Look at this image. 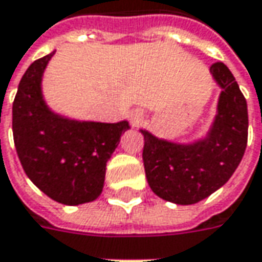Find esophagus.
<instances>
[{
    "label": "esophagus",
    "instance_id": "esophagus-1",
    "mask_svg": "<svg viewBox=\"0 0 262 262\" xmlns=\"http://www.w3.org/2000/svg\"><path fill=\"white\" fill-rule=\"evenodd\" d=\"M129 118H131L133 124L137 125V124H140V122L143 121V118H144V112H143L141 109H134V111H131Z\"/></svg>",
    "mask_w": 262,
    "mask_h": 262
}]
</instances>
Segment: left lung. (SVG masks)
Returning a JSON list of instances; mask_svg holds the SVG:
<instances>
[{
  "label": "left lung",
  "instance_id": "8db88e82",
  "mask_svg": "<svg viewBox=\"0 0 262 262\" xmlns=\"http://www.w3.org/2000/svg\"><path fill=\"white\" fill-rule=\"evenodd\" d=\"M210 73L222 92L206 136L191 143H175L140 129L144 136L147 182L157 196L173 204H195L222 188L247 148V100L223 62L213 64Z\"/></svg>",
  "mask_w": 262,
  "mask_h": 262
}]
</instances>
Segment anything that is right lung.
<instances>
[{"label":"right lung","mask_w":262,"mask_h":262,"mask_svg":"<svg viewBox=\"0 0 262 262\" xmlns=\"http://www.w3.org/2000/svg\"><path fill=\"white\" fill-rule=\"evenodd\" d=\"M54 54L35 61L20 80L13 136L29 179L56 203L78 206L102 194L106 163L129 124L80 121L54 112L42 92V77Z\"/></svg>","instance_id":"obj_1"}]
</instances>
